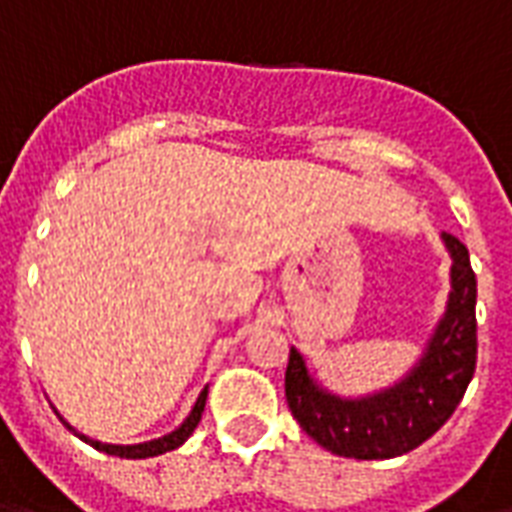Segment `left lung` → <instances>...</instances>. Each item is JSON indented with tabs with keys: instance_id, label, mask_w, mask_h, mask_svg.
Wrapping results in <instances>:
<instances>
[{
	"instance_id": "obj_1",
	"label": "left lung",
	"mask_w": 512,
	"mask_h": 512,
	"mask_svg": "<svg viewBox=\"0 0 512 512\" xmlns=\"http://www.w3.org/2000/svg\"><path fill=\"white\" fill-rule=\"evenodd\" d=\"M441 244L452 260L447 304L417 362L395 384L365 395H337L315 376L299 348H290L288 406L323 450L356 461L406 455L428 441L461 403L477 362V279L469 252L455 235L441 233Z\"/></svg>"
}]
</instances>
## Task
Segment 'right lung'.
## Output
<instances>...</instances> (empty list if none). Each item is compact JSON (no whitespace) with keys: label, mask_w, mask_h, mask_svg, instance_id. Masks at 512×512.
Returning a JSON list of instances; mask_svg holds the SVG:
<instances>
[{"label":"right lung","mask_w":512,"mask_h":512,"mask_svg":"<svg viewBox=\"0 0 512 512\" xmlns=\"http://www.w3.org/2000/svg\"><path fill=\"white\" fill-rule=\"evenodd\" d=\"M205 400H208V386L202 389L200 397L194 400V406H191L189 417L180 422L178 428L169 430V433H164V436H158V439H150V441H142V444H106V441H98V439H90V436H84V433H79V430L73 428L68 419L62 417L60 411H57V417L62 419V425L68 430H73V436H79L82 441H87L90 447H95V450L106 452V455H117V458H156V455H164V452L169 450H178L183 441L189 439L191 433H194V428L200 425L202 419V411H205Z\"/></svg>","instance_id":"1"}]
</instances>
